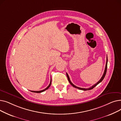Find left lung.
Instances as JSON below:
<instances>
[{
    "label": "left lung",
    "instance_id": "obj_1",
    "mask_svg": "<svg viewBox=\"0 0 121 121\" xmlns=\"http://www.w3.org/2000/svg\"><path fill=\"white\" fill-rule=\"evenodd\" d=\"M107 61H108V59H107V57L106 58V65H105V69H104V73L102 76V77H101V78H100V79L97 82V83H96L95 84H94V85H93L92 87H90V88H80V87H77L75 85H74V84H73L72 82L70 80V79H69V75L68 74V73H66V74H67V78H68V81L69 82V83H70L73 87L76 88H78V89L79 90H84V91H87V90H91L92 89H93L95 87H96L98 84H99L100 82H101V81H103V80L104 79L105 76V74H106V71H107Z\"/></svg>",
    "mask_w": 121,
    "mask_h": 121
}]
</instances>
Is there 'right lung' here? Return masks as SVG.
<instances>
[{
    "label": "right lung",
    "instance_id": "add662e5",
    "mask_svg": "<svg viewBox=\"0 0 121 121\" xmlns=\"http://www.w3.org/2000/svg\"><path fill=\"white\" fill-rule=\"evenodd\" d=\"M51 83H52V79L50 80V83H49V85H48V86L46 88L42 90H41V91H31V92H33V93H40L43 92V91H46V90L48 89L49 88V87H50V85H51Z\"/></svg>",
    "mask_w": 121,
    "mask_h": 121
}]
</instances>
